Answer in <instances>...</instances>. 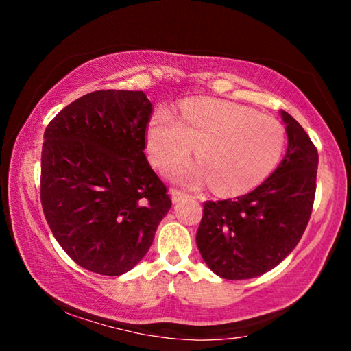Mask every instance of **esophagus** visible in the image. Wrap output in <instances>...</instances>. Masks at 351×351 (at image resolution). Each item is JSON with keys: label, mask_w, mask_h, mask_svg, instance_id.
I'll return each instance as SVG.
<instances>
[{"label": "esophagus", "mask_w": 351, "mask_h": 351, "mask_svg": "<svg viewBox=\"0 0 351 351\" xmlns=\"http://www.w3.org/2000/svg\"><path fill=\"white\" fill-rule=\"evenodd\" d=\"M170 197H171V201H173V203H178V201H181V199L186 198L187 193H184V192H181V190H178V189H171L170 190Z\"/></svg>", "instance_id": "obj_1"}]
</instances>
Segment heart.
Here are the masks:
<instances>
[{"label": "heart", "instance_id": "1", "mask_svg": "<svg viewBox=\"0 0 351 351\" xmlns=\"http://www.w3.org/2000/svg\"><path fill=\"white\" fill-rule=\"evenodd\" d=\"M147 152L158 167H169L193 150L197 162L173 170L187 186L213 182L221 193H245L260 186L280 162L287 134L274 117L219 99L181 105L180 119L167 108L153 112L145 133Z\"/></svg>", "mask_w": 351, "mask_h": 351}]
</instances>
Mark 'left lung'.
Returning <instances> with one entry per match:
<instances>
[{"mask_svg": "<svg viewBox=\"0 0 351 351\" xmlns=\"http://www.w3.org/2000/svg\"><path fill=\"white\" fill-rule=\"evenodd\" d=\"M288 148L283 161L252 192L206 201L197 246L206 265L228 280L258 277L288 257L310 221L319 154L300 123L280 111Z\"/></svg>", "mask_w": 351, "mask_h": 351, "instance_id": "8db88e82", "label": "left lung"}]
</instances>
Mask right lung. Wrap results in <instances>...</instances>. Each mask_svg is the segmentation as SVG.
I'll list each match as a JSON object with an SVG mask.
<instances>
[{
    "label": "right lung",
    "mask_w": 351,
    "mask_h": 351,
    "mask_svg": "<svg viewBox=\"0 0 351 351\" xmlns=\"http://www.w3.org/2000/svg\"><path fill=\"white\" fill-rule=\"evenodd\" d=\"M152 111L144 91H94L45 130V218L63 251L96 274L134 268L171 207L144 153Z\"/></svg>",
    "instance_id": "obj_1"
}]
</instances>
